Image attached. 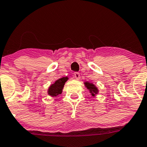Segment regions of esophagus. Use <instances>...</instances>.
I'll return each mask as SVG.
<instances>
[{
	"mask_svg": "<svg viewBox=\"0 0 147 147\" xmlns=\"http://www.w3.org/2000/svg\"><path fill=\"white\" fill-rule=\"evenodd\" d=\"M74 77H75V78L76 80H79L80 79V74L78 73V72H75L74 73Z\"/></svg>",
	"mask_w": 147,
	"mask_h": 147,
	"instance_id": "esophagus-1",
	"label": "esophagus"
}]
</instances>
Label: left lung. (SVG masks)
<instances>
[{
	"label": "left lung",
	"instance_id": "left-lung-1",
	"mask_svg": "<svg viewBox=\"0 0 147 147\" xmlns=\"http://www.w3.org/2000/svg\"><path fill=\"white\" fill-rule=\"evenodd\" d=\"M85 86H86V87L89 90H90V93H91L92 96H94L95 95L98 93V90L94 84H91V83H89V82H86L85 83Z\"/></svg>",
	"mask_w": 147,
	"mask_h": 147
}]
</instances>
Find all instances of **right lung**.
<instances>
[{"mask_svg":"<svg viewBox=\"0 0 147 147\" xmlns=\"http://www.w3.org/2000/svg\"><path fill=\"white\" fill-rule=\"evenodd\" d=\"M68 79H69L68 77H62L56 81L54 84L49 86L48 89V94L51 96H57L59 94H61L63 86Z\"/></svg>","mask_w":147,"mask_h":147,"instance_id":"right-lung-1","label":"right lung"}]
</instances>
